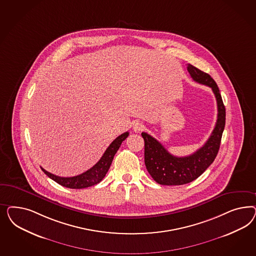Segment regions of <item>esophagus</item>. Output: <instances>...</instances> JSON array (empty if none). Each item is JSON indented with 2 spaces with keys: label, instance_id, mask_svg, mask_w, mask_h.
Listing matches in <instances>:
<instances>
[{
  "label": "esophagus",
  "instance_id": "34e87169",
  "mask_svg": "<svg viewBox=\"0 0 256 256\" xmlns=\"http://www.w3.org/2000/svg\"><path fill=\"white\" fill-rule=\"evenodd\" d=\"M144 124H142V123H139V122H137V123H135V124H133L132 130H133V132H140L144 130Z\"/></svg>",
  "mask_w": 256,
  "mask_h": 256
}]
</instances>
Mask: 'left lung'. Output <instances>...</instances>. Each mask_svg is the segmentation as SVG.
Masks as SVG:
<instances>
[{
    "label": "left lung",
    "mask_w": 256,
    "mask_h": 256,
    "mask_svg": "<svg viewBox=\"0 0 256 256\" xmlns=\"http://www.w3.org/2000/svg\"><path fill=\"white\" fill-rule=\"evenodd\" d=\"M188 71L194 82L210 86L216 96L218 106L217 122L206 142L186 156H176L170 154L162 144L146 132L142 133L144 140V163L148 172L156 183L167 186L188 184L206 170L216 158L222 132L225 126V107L215 80L210 75L188 64Z\"/></svg>",
    "instance_id": "obj_1"
}]
</instances>
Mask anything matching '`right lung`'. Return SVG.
<instances>
[{"instance_id": "obj_1", "label": "right lung", "mask_w": 256, "mask_h": 256, "mask_svg": "<svg viewBox=\"0 0 256 256\" xmlns=\"http://www.w3.org/2000/svg\"><path fill=\"white\" fill-rule=\"evenodd\" d=\"M130 135L128 132H124L118 136L114 140L110 146L107 148L105 153L101 156L100 160L94 165L92 168L86 170L84 172L72 176V178H61L58 176H55L54 174H50L46 172L45 169L41 167L42 170L50 178L54 180L56 183L59 185L70 188H84L88 186H94L96 184H98L102 179L105 178L107 172L110 169V166L112 162L114 156L116 154L117 150L120 148L122 142L128 138Z\"/></svg>"}]
</instances>
